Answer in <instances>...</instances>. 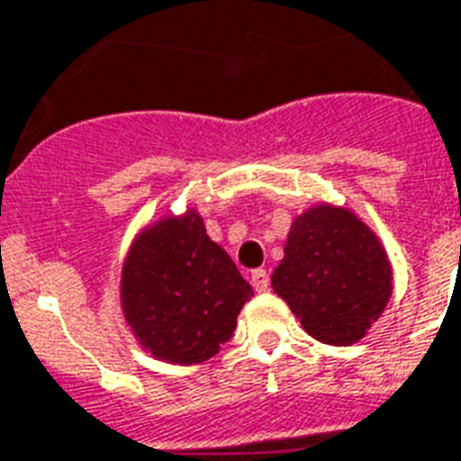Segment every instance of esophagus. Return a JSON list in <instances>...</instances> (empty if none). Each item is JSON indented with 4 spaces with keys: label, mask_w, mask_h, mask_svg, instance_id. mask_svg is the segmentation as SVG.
Here are the masks:
<instances>
[{
    "label": "esophagus",
    "mask_w": 461,
    "mask_h": 461,
    "mask_svg": "<svg viewBox=\"0 0 461 461\" xmlns=\"http://www.w3.org/2000/svg\"><path fill=\"white\" fill-rule=\"evenodd\" d=\"M251 285H254L256 293H268L270 290V276H268V270H254L251 273Z\"/></svg>",
    "instance_id": "34e87169"
}]
</instances>
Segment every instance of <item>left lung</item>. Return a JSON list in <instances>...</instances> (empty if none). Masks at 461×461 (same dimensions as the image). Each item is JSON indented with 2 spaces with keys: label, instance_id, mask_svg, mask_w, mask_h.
<instances>
[{
  "label": "left lung",
  "instance_id": "left-lung-1",
  "mask_svg": "<svg viewBox=\"0 0 461 461\" xmlns=\"http://www.w3.org/2000/svg\"><path fill=\"white\" fill-rule=\"evenodd\" d=\"M273 290L309 336L350 346L384 312L392 268L382 244L356 215L321 205L293 224Z\"/></svg>",
  "mask_w": 461,
  "mask_h": 461
}]
</instances>
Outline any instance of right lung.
I'll return each mask as SVG.
<instances>
[{"label":"right lung","instance_id":"right-lung-1","mask_svg":"<svg viewBox=\"0 0 461 461\" xmlns=\"http://www.w3.org/2000/svg\"><path fill=\"white\" fill-rule=\"evenodd\" d=\"M254 294L195 212L137 239L122 268V309L140 343L167 363H203L231 339Z\"/></svg>","mask_w":461,"mask_h":461}]
</instances>
